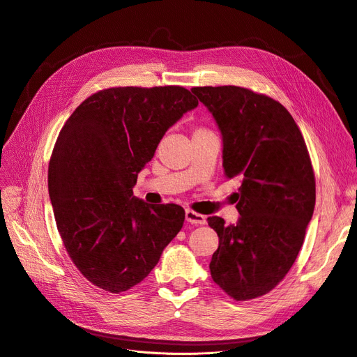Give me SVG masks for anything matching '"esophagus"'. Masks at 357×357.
<instances>
[{"label":"esophagus","mask_w":357,"mask_h":357,"mask_svg":"<svg viewBox=\"0 0 357 357\" xmlns=\"http://www.w3.org/2000/svg\"><path fill=\"white\" fill-rule=\"evenodd\" d=\"M185 220H187V222L194 224V225H203V224H206V216L204 215L197 213V212H194V211H190V209L185 212Z\"/></svg>","instance_id":"34e87169"}]
</instances>
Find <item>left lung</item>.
<instances>
[{"label":"left lung","mask_w":357,"mask_h":357,"mask_svg":"<svg viewBox=\"0 0 357 357\" xmlns=\"http://www.w3.org/2000/svg\"><path fill=\"white\" fill-rule=\"evenodd\" d=\"M191 91L220 126L224 175L241 182L238 222L208 218L220 237L212 279L233 300H254L274 289L300 254L316 203L312 160L280 102L237 86Z\"/></svg>","instance_id":"1"}]
</instances>
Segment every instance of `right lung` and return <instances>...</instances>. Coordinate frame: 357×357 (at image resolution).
<instances>
[{"instance_id": "right-lung-1", "label": "right lung", "mask_w": 357, "mask_h": 357, "mask_svg": "<svg viewBox=\"0 0 357 357\" xmlns=\"http://www.w3.org/2000/svg\"><path fill=\"white\" fill-rule=\"evenodd\" d=\"M197 105L181 86L109 87L78 105L59 132L49 163L57 231L100 289L141 283L181 231V206L146 204L132 188L167 129Z\"/></svg>"}]
</instances>
